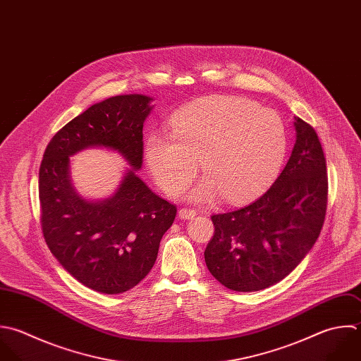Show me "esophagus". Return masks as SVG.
I'll list each match as a JSON object with an SVG mask.
<instances>
[{"mask_svg":"<svg viewBox=\"0 0 361 361\" xmlns=\"http://www.w3.org/2000/svg\"><path fill=\"white\" fill-rule=\"evenodd\" d=\"M178 216H180L181 219H191V218L195 216V211L191 209V208H181V209L178 211Z\"/></svg>","mask_w":361,"mask_h":361,"instance_id":"obj_1","label":"esophagus"}]
</instances>
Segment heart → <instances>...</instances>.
Wrapping results in <instances>:
<instances>
[{"instance_id": "1", "label": "heart", "mask_w": 361, "mask_h": 361, "mask_svg": "<svg viewBox=\"0 0 361 361\" xmlns=\"http://www.w3.org/2000/svg\"><path fill=\"white\" fill-rule=\"evenodd\" d=\"M171 132H152L145 154L156 184L171 197L194 180L200 161L207 177L191 191L195 201L219 194L238 204L264 192L288 150V130L274 109L236 97H207L181 108Z\"/></svg>"}]
</instances>
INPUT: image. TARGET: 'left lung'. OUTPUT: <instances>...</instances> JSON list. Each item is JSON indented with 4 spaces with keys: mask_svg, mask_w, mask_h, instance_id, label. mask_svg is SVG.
<instances>
[{
    "mask_svg": "<svg viewBox=\"0 0 361 361\" xmlns=\"http://www.w3.org/2000/svg\"><path fill=\"white\" fill-rule=\"evenodd\" d=\"M294 119V149L267 192L243 208L211 216L215 232L205 263L232 291H260L286 279L322 231L328 204L325 154L315 129Z\"/></svg>",
    "mask_w": 361,
    "mask_h": 361,
    "instance_id": "obj_1",
    "label": "left lung"
}]
</instances>
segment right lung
<instances>
[{"instance_id": "add662e5", "label": "right lung", "mask_w": 361, "mask_h": 361, "mask_svg": "<svg viewBox=\"0 0 361 361\" xmlns=\"http://www.w3.org/2000/svg\"><path fill=\"white\" fill-rule=\"evenodd\" d=\"M152 99L129 94L91 105L51 137L39 169L46 245L66 271L97 293L121 294L137 286L177 214L136 174ZM94 145L116 149L133 167L116 194L101 202L82 199L69 178V156Z\"/></svg>"}]
</instances>
